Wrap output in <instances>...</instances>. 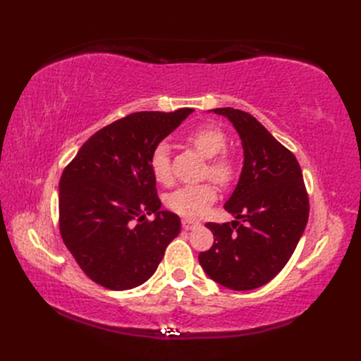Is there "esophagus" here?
Segmentation results:
<instances>
[{
  "mask_svg": "<svg viewBox=\"0 0 361 361\" xmlns=\"http://www.w3.org/2000/svg\"><path fill=\"white\" fill-rule=\"evenodd\" d=\"M197 226H199V223H197V221L187 220V218H185V220H182V227L185 228V231H191V228L197 227Z\"/></svg>",
  "mask_w": 361,
  "mask_h": 361,
  "instance_id": "esophagus-1",
  "label": "esophagus"
}]
</instances>
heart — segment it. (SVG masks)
Wrapping results in <instances>:
<instances>
[{
  "mask_svg": "<svg viewBox=\"0 0 361 361\" xmlns=\"http://www.w3.org/2000/svg\"><path fill=\"white\" fill-rule=\"evenodd\" d=\"M188 141L204 158H209L206 176H211L220 185H228L235 178L236 166L233 158L227 154V138L215 125H202L188 134ZM150 170L157 182L167 185L171 182V164L167 145H158L150 157ZM216 200V188L211 182L187 185L174 191L169 197L170 209L179 215L195 218L203 215Z\"/></svg>",
  "mask_w": 361,
  "mask_h": 361,
  "instance_id": "obj_1",
  "label": "heart"
}]
</instances>
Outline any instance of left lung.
<instances>
[{"mask_svg":"<svg viewBox=\"0 0 361 361\" xmlns=\"http://www.w3.org/2000/svg\"><path fill=\"white\" fill-rule=\"evenodd\" d=\"M214 113L227 117L238 130L244 167L224 204L236 220L206 223L214 244L202 251L199 262L221 286L251 290L267 285L288 264L309 220V195L297 158L264 125L231 106Z\"/></svg>","mask_w":361,"mask_h":361,"instance_id":"obj_1","label":"left lung"}]
</instances>
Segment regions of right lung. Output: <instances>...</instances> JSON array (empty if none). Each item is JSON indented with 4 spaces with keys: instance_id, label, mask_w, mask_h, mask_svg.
<instances>
[{
    "instance_id": "1",
    "label": "right lung",
    "mask_w": 361,
    "mask_h": 361,
    "mask_svg": "<svg viewBox=\"0 0 361 361\" xmlns=\"http://www.w3.org/2000/svg\"><path fill=\"white\" fill-rule=\"evenodd\" d=\"M194 110L140 111L97 130L63 170L59 224L84 274L111 290L133 289L157 271L180 218L159 211L154 149ZM156 220H145V214Z\"/></svg>"
}]
</instances>
